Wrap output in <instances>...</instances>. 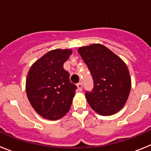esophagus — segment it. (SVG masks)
Returning a JSON list of instances; mask_svg holds the SVG:
<instances>
[{
	"label": "esophagus",
	"mask_w": 151,
	"mask_h": 151,
	"mask_svg": "<svg viewBox=\"0 0 151 151\" xmlns=\"http://www.w3.org/2000/svg\"><path fill=\"white\" fill-rule=\"evenodd\" d=\"M77 87H78V90L79 91H82V87H83V85H82V82H79V83L77 84Z\"/></svg>",
	"instance_id": "34e87169"
}]
</instances>
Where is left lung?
Returning <instances> with one entry per match:
<instances>
[{
	"instance_id": "1",
	"label": "left lung",
	"mask_w": 151,
	"mask_h": 151,
	"mask_svg": "<svg viewBox=\"0 0 151 151\" xmlns=\"http://www.w3.org/2000/svg\"><path fill=\"white\" fill-rule=\"evenodd\" d=\"M78 51L94 82L93 89L85 93L91 107L102 116L119 111L131 90L127 66L118 56L99 44L82 47Z\"/></svg>"
}]
</instances>
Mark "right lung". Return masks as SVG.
I'll list each match as a JSON object with an SVG mask.
<instances>
[{
    "label": "right lung",
    "instance_id": "obj_1",
    "mask_svg": "<svg viewBox=\"0 0 151 151\" xmlns=\"http://www.w3.org/2000/svg\"><path fill=\"white\" fill-rule=\"evenodd\" d=\"M72 50H53L31 66L26 79V94L34 110L50 120L62 118L72 105L76 85L69 80L63 64Z\"/></svg>",
    "mask_w": 151,
    "mask_h": 151
}]
</instances>
